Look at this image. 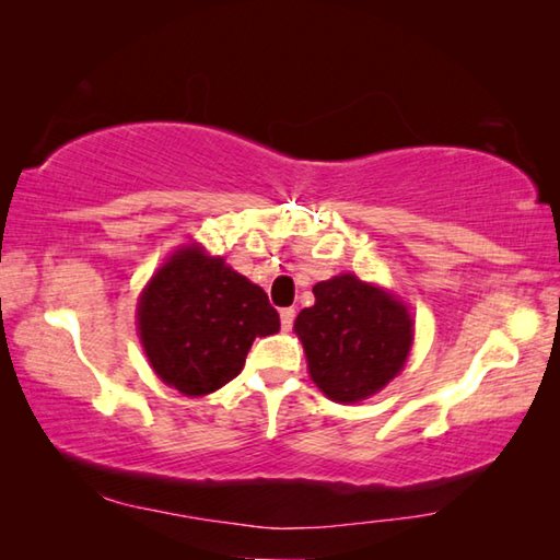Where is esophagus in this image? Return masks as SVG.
I'll list each match as a JSON object with an SVG mask.
<instances>
[{
    "label": "esophagus",
    "mask_w": 560,
    "mask_h": 560,
    "mask_svg": "<svg viewBox=\"0 0 560 560\" xmlns=\"http://www.w3.org/2000/svg\"><path fill=\"white\" fill-rule=\"evenodd\" d=\"M293 318H296V311L293 308H281V328L289 330L293 326Z\"/></svg>",
    "instance_id": "1"
}]
</instances>
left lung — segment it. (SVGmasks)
Wrapping results in <instances>:
<instances>
[{
    "mask_svg": "<svg viewBox=\"0 0 560 560\" xmlns=\"http://www.w3.org/2000/svg\"><path fill=\"white\" fill-rule=\"evenodd\" d=\"M316 303L296 316L308 373L336 402H360L402 371L412 348L405 303L375 283L340 273L314 287Z\"/></svg>",
    "mask_w": 560,
    "mask_h": 560,
    "instance_id": "obj_1",
    "label": "left lung"
}]
</instances>
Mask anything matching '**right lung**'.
Segmentation results:
<instances>
[{
    "mask_svg": "<svg viewBox=\"0 0 560 560\" xmlns=\"http://www.w3.org/2000/svg\"><path fill=\"white\" fill-rule=\"evenodd\" d=\"M261 287L202 246L177 249L138 301V330L155 375L183 395L202 397L242 373L254 338L279 330Z\"/></svg>",
    "mask_w": 560,
    "mask_h": 560,
    "instance_id": "obj_1",
    "label": "right lung"
}]
</instances>
